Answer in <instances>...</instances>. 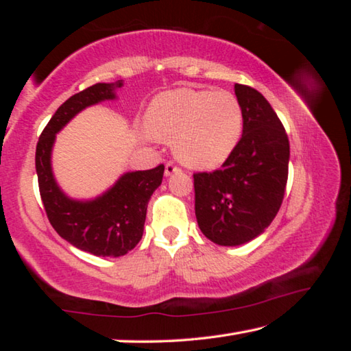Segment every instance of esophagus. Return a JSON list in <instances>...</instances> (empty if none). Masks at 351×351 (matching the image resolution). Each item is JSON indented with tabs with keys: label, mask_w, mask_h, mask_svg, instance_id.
<instances>
[{
	"label": "esophagus",
	"mask_w": 351,
	"mask_h": 351,
	"mask_svg": "<svg viewBox=\"0 0 351 351\" xmlns=\"http://www.w3.org/2000/svg\"><path fill=\"white\" fill-rule=\"evenodd\" d=\"M181 169L178 167L176 164H173V162H167L165 164V176H170L171 173H176V171H180Z\"/></svg>",
	"instance_id": "34e87169"
}]
</instances>
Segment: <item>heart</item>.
<instances>
[{
  "label": "heart",
  "instance_id": "b5f03b06",
  "mask_svg": "<svg viewBox=\"0 0 351 351\" xmlns=\"http://www.w3.org/2000/svg\"><path fill=\"white\" fill-rule=\"evenodd\" d=\"M145 127L153 138L175 139L173 150L181 162L210 169L232 153L241 136L243 112L228 91L176 88L153 99Z\"/></svg>",
  "mask_w": 351,
  "mask_h": 351
}]
</instances>
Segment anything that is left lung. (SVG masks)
Here are the masks:
<instances>
[{
	"label": "left lung",
	"mask_w": 351,
	"mask_h": 351,
	"mask_svg": "<svg viewBox=\"0 0 351 351\" xmlns=\"http://www.w3.org/2000/svg\"><path fill=\"white\" fill-rule=\"evenodd\" d=\"M243 134L221 169L193 173L195 215L219 246L251 241L276 218L288 181L289 141L263 94L235 83Z\"/></svg>",
	"instance_id": "obj_1"
}]
</instances>
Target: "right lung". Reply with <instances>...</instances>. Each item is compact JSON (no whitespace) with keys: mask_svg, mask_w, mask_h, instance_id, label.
Segmentation results:
<instances>
[{"mask_svg":"<svg viewBox=\"0 0 351 351\" xmlns=\"http://www.w3.org/2000/svg\"><path fill=\"white\" fill-rule=\"evenodd\" d=\"M121 86L122 80L96 83L71 96L47 122L35 150L40 197L52 228L73 246L97 257H121L138 245L144 234L148 199L161 186L164 165L125 173L108 192L93 201H74L57 186L51 169V150L56 133L77 112L114 99V91Z\"/></svg>","mask_w":351,"mask_h":351,"instance_id":"obj_1","label":"right lung"}]
</instances>
